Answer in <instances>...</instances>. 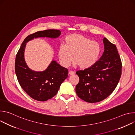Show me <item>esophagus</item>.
Returning <instances> with one entry per match:
<instances>
[{"instance_id": "1", "label": "esophagus", "mask_w": 135, "mask_h": 135, "mask_svg": "<svg viewBox=\"0 0 135 135\" xmlns=\"http://www.w3.org/2000/svg\"><path fill=\"white\" fill-rule=\"evenodd\" d=\"M74 74H75V73L72 71H69V72H68V74L69 75H73Z\"/></svg>"}]
</instances>
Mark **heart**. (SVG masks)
I'll list each match as a JSON object with an SVG mask.
<instances>
[{"label":"heart","mask_w":135,"mask_h":135,"mask_svg":"<svg viewBox=\"0 0 135 135\" xmlns=\"http://www.w3.org/2000/svg\"><path fill=\"white\" fill-rule=\"evenodd\" d=\"M57 53L59 61L64 67L69 66L73 59L75 66L78 65L80 68L86 69L97 61L100 47L97 42L84 36L73 33L66 37L65 45L60 46Z\"/></svg>","instance_id":"obj_1"}]
</instances>
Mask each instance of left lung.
Returning <instances> with one entry per match:
<instances>
[{
	"label": "left lung",
	"mask_w": 135,
	"mask_h": 135,
	"mask_svg": "<svg viewBox=\"0 0 135 135\" xmlns=\"http://www.w3.org/2000/svg\"><path fill=\"white\" fill-rule=\"evenodd\" d=\"M103 41L104 51L99 60L90 67L76 73L80 78L76 92L88 103L99 102L108 97L121 76L122 62L116 46L105 37Z\"/></svg>",
	"instance_id": "1"
}]
</instances>
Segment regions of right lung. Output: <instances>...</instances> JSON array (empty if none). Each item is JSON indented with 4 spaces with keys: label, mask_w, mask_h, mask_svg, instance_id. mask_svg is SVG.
<instances>
[{
    "label": "right lung",
    "mask_w": 135,
    "mask_h": 135,
    "mask_svg": "<svg viewBox=\"0 0 135 135\" xmlns=\"http://www.w3.org/2000/svg\"><path fill=\"white\" fill-rule=\"evenodd\" d=\"M61 35L59 30L49 29L37 31L28 36L16 55L15 70L19 84L24 91L35 100L45 102L57 93L61 83L67 79L68 69L52 60L44 71H36L30 69L25 59L26 43L34 38H56Z\"/></svg>",
    "instance_id": "1"
}]
</instances>
